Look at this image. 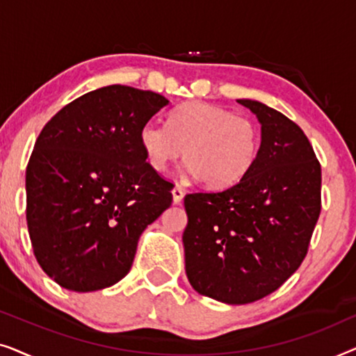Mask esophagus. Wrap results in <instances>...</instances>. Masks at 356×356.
<instances>
[{"mask_svg":"<svg viewBox=\"0 0 356 356\" xmlns=\"http://www.w3.org/2000/svg\"><path fill=\"white\" fill-rule=\"evenodd\" d=\"M172 194H173V202L175 204H179L183 201V196H184V189L179 186V184H177V186H175L173 189H172Z\"/></svg>","mask_w":356,"mask_h":356,"instance_id":"1","label":"esophagus"}]
</instances>
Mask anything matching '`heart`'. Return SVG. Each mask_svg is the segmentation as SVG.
<instances>
[{"mask_svg":"<svg viewBox=\"0 0 356 356\" xmlns=\"http://www.w3.org/2000/svg\"><path fill=\"white\" fill-rule=\"evenodd\" d=\"M145 162L167 172L183 152L186 168L209 188H225L250 172L259 154L254 121L222 106L186 102L168 115L167 128L147 121L139 131Z\"/></svg>","mask_w":356,"mask_h":356,"instance_id":"1","label":"heart"}]
</instances>
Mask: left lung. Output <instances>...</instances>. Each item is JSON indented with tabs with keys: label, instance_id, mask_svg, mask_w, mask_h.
I'll return each instance as SVG.
<instances>
[{
	"label": "left lung",
	"instance_id": "obj_1",
	"mask_svg": "<svg viewBox=\"0 0 356 356\" xmlns=\"http://www.w3.org/2000/svg\"><path fill=\"white\" fill-rule=\"evenodd\" d=\"M256 162L230 188L184 196V266L193 289L228 305L275 291L303 262L321 212V165L293 121L261 102Z\"/></svg>",
	"mask_w": 356,
	"mask_h": 356
}]
</instances>
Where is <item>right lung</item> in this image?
I'll list each match as a JSON object with an SVG mask.
<instances>
[{
    "label": "right lung",
    "mask_w": 356,
    "mask_h": 356,
    "mask_svg": "<svg viewBox=\"0 0 356 356\" xmlns=\"http://www.w3.org/2000/svg\"><path fill=\"white\" fill-rule=\"evenodd\" d=\"M163 95L106 86L72 100L38 134L26 170L27 227L43 272L72 291L115 285L173 184L145 162L143 124Z\"/></svg>",
    "instance_id": "right-lung-1"
}]
</instances>
